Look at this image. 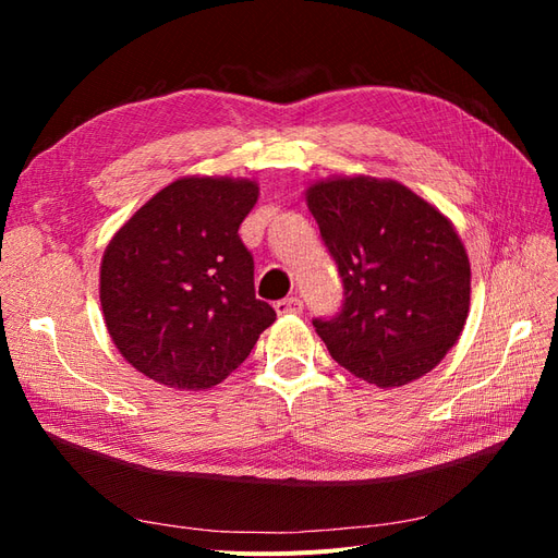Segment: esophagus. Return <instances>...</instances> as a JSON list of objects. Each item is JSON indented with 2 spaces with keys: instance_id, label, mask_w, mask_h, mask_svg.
I'll return each instance as SVG.
<instances>
[{
  "instance_id": "obj_1",
  "label": "esophagus",
  "mask_w": 558,
  "mask_h": 558,
  "mask_svg": "<svg viewBox=\"0 0 558 558\" xmlns=\"http://www.w3.org/2000/svg\"><path fill=\"white\" fill-rule=\"evenodd\" d=\"M275 310H277L279 316L300 314V312H302V300H300V298H283V300H277V302H275Z\"/></svg>"
}]
</instances>
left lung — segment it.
Here are the masks:
<instances>
[{
  "mask_svg": "<svg viewBox=\"0 0 558 558\" xmlns=\"http://www.w3.org/2000/svg\"><path fill=\"white\" fill-rule=\"evenodd\" d=\"M305 197L344 283L342 312L314 318L330 356L379 388L430 373L470 310V260L453 223L393 179L332 177Z\"/></svg>",
  "mask_w": 558,
  "mask_h": 558,
  "instance_id": "8db88e82",
  "label": "left lung"
}]
</instances>
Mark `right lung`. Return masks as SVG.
<instances>
[{"instance_id": "right-lung-1", "label": "right lung", "mask_w": 558, "mask_h": 558, "mask_svg": "<svg viewBox=\"0 0 558 558\" xmlns=\"http://www.w3.org/2000/svg\"><path fill=\"white\" fill-rule=\"evenodd\" d=\"M258 183L181 177L118 230L99 265L116 349L142 375L185 391L221 384L277 312L256 298L240 226Z\"/></svg>"}]
</instances>
